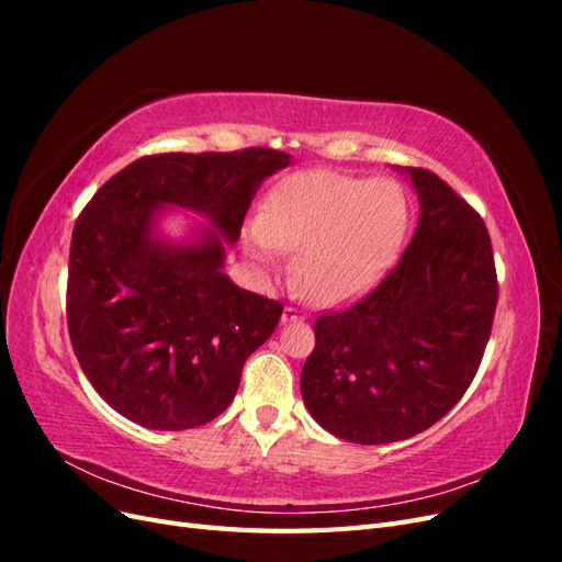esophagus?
<instances>
[{
    "label": "esophagus",
    "instance_id": "34e87169",
    "mask_svg": "<svg viewBox=\"0 0 562 562\" xmlns=\"http://www.w3.org/2000/svg\"><path fill=\"white\" fill-rule=\"evenodd\" d=\"M283 323H293V321H304V314L297 310V307H285L283 310V316H281Z\"/></svg>",
    "mask_w": 562,
    "mask_h": 562
}]
</instances>
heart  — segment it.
Listing matches in <instances>:
<instances>
[{
  "mask_svg": "<svg viewBox=\"0 0 562 562\" xmlns=\"http://www.w3.org/2000/svg\"><path fill=\"white\" fill-rule=\"evenodd\" d=\"M405 196L386 178L304 171L271 190L260 223L246 234V255L260 274L279 271L295 250L293 279L316 304H342L372 285L405 227Z\"/></svg>",
  "mask_w": 562,
  "mask_h": 562,
  "instance_id": "1",
  "label": "heart"
}]
</instances>
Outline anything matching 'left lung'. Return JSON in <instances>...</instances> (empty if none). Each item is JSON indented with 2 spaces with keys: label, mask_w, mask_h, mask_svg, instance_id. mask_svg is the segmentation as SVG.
<instances>
[{
  "label": "left lung",
  "mask_w": 562,
  "mask_h": 562,
  "mask_svg": "<svg viewBox=\"0 0 562 562\" xmlns=\"http://www.w3.org/2000/svg\"><path fill=\"white\" fill-rule=\"evenodd\" d=\"M419 223L401 260L351 307L321 314L300 389L310 415L349 443L429 429L479 372L499 285L483 217L427 168H407Z\"/></svg>",
  "instance_id": "1"
}]
</instances>
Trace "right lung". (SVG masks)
Returning <instances> with one entry per match:
<instances>
[{"label": "right lung", "instance_id": "1", "mask_svg": "<svg viewBox=\"0 0 562 562\" xmlns=\"http://www.w3.org/2000/svg\"><path fill=\"white\" fill-rule=\"evenodd\" d=\"M291 164L269 147L151 155L112 176L77 217L67 267V330L93 389L119 415L157 431L194 429L227 411L248 356L283 304L223 271L225 246L265 178ZM164 205L214 225L192 245L154 229Z\"/></svg>", "mask_w": 562, "mask_h": 562}]
</instances>
